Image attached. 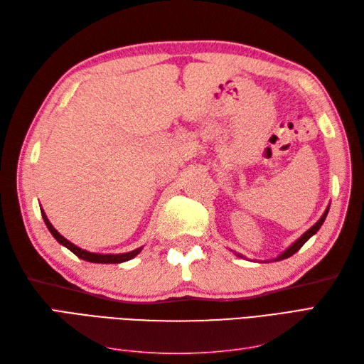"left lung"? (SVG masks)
Listing matches in <instances>:
<instances>
[{
	"label": "left lung",
	"instance_id": "obj_1",
	"mask_svg": "<svg viewBox=\"0 0 364 364\" xmlns=\"http://www.w3.org/2000/svg\"><path fill=\"white\" fill-rule=\"evenodd\" d=\"M328 211H329V205L326 206V209H325V213L322 214V217L321 218H318L317 220V222L310 228V229H308V230H305V232L299 237V238H297V240H294L293 241V243L287 247V249H285V250H282L281 253H279V255H277V257H274V258H270V259H264L262 262H274V261H281V259H285V258H290L291 255H293V253H296L297 250H299L305 243H306V241L308 240H310L316 232H317V230L318 229H321V226L323 225V222H325V218H326V215H328ZM234 252V250H232ZM235 253V255L238 257V258H243V259H246V257H243V255H241V253H237V252H234ZM261 262V261H259Z\"/></svg>",
	"mask_w": 364,
	"mask_h": 364
}]
</instances>
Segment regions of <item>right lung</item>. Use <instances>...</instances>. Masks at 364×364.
I'll return each instance as SVG.
<instances>
[{
    "label": "right lung",
    "instance_id": "right-lung-1",
    "mask_svg": "<svg viewBox=\"0 0 364 364\" xmlns=\"http://www.w3.org/2000/svg\"><path fill=\"white\" fill-rule=\"evenodd\" d=\"M41 214H42V218L43 222H46L50 234L56 238V241L59 245L65 246L68 250H71L74 255H77L79 258L85 259V261H90V262H95V264H119V262H124V261H129L132 258H135L138 253L142 250V246L135 249V250H130V252H126V253H95V252H90V250H85L79 246H75L74 243H71L70 240L65 238L63 235H60L56 229H54V226L50 223V220L47 218V214L43 213V209L41 208Z\"/></svg>",
    "mask_w": 364,
    "mask_h": 364
}]
</instances>
